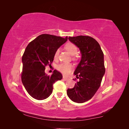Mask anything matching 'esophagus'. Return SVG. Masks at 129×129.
I'll use <instances>...</instances> for the list:
<instances>
[{
  "label": "esophagus",
  "instance_id": "1",
  "mask_svg": "<svg viewBox=\"0 0 129 129\" xmlns=\"http://www.w3.org/2000/svg\"><path fill=\"white\" fill-rule=\"evenodd\" d=\"M69 78H68V77H63V80H64L65 81H66V80H68Z\"/></svg>",
  "mask_w": 129,
  "mask_h": 129
}]
</instances>
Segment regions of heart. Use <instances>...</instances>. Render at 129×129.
Masks as SVG:
<instances>
[{"instance_id": "b5f03b06", "label": "heart", "mask_w": 129, "mask_h": 129, "mask_svg": "<svg viewBox=\"0 0 129 129\" xmlns=\"http://www.w3.org/2000/svg\"><path fill=\"white\" fill-rule=\"evenodd\" d=\"M65 49L71 55H75L77 53L78 49L74 44L71 43H67L65 46ZM59 53V50H57L54 54V58H56L58 57ZM73 68V65L71 63H62L58 65L57 69L60 72H61L64 75H67L71 72L72 69Z\"/></svg>"}]
</instances>
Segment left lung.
Masks as SVG:
<instances>
[{"label":"left lung","instance_id":"1","mask_svg":"<svg viewBox=\"0 0 129 129\" xmlns=\"http://www.w3.org/2000/svg\"><path fill=\"white\" fill-rule=\"evenodd\" d=\"M68 39L79 48L81 58L74 72L79 81L73 88L68 89L67 95L73 102L83 103L93 97L101 85L105 73L104 53L91 37L78 36Z\"/></svg>","mask_w":129,"mask_h":129}]
</instances>
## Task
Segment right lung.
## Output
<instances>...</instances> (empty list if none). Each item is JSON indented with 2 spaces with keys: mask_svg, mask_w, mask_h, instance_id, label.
<instances>
[{
  "mask_svg": "<svg viewBox=\"0 0 129 129\" xmlns=\"http://www.w3.org/2000/svg\"><path fill=\"white\" fill-rule=\"evenodd\" d=\"M67 40V36L62 38L42 34L26 47L22 57L21 81L28 93L34 99H47L52 93L54 83L62 79L61 73L57 70L49 76L45 74V69L53 61L55 52Z\"/></svg>",
  "mask_w": 129,
  "mask_h": 129,
  "instance_id": "obj_1",
  "label": "right lung"
}]
</instances>
